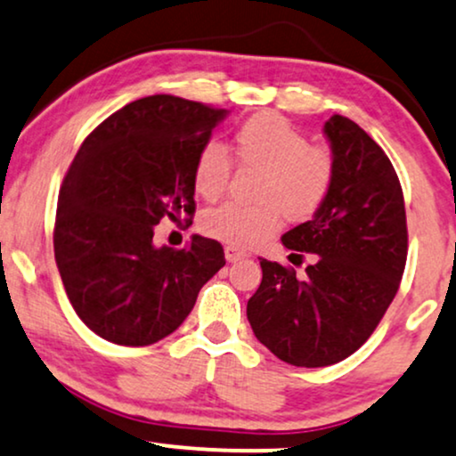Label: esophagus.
Wrapping results in <instances>:
<instances>
[{"mask_svg":"<svg viewBox=\"0 0 456 456\" xmlns=\"http://www.w3.org/2000/svg\"><path fill=\"white\" fill-rule=\"evenodd\" d=\"M224 258H227V263H238V261H244V258H246V252L238 250V248L227 246V248H224Z\"/></svg>","mask_w":456,"mask_h":456,"instance_id":"obj_1","label":"esophagus"}]
</instances>
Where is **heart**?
I'll list each match as a JSON object with an SVG mask.
<instances>
[{"label": "heart", "mask_w": 456, "mask_h": 456, "mask_svg": "<svg viewBox=\"0 0 456 456\" xmlns=\"http://www.w3.org/2000/svg\"><path fill=\"white\" fill-rule=\"evenodd\" d=\"M233 158L261 170L255 206L221 204L200 216L201 233L248 250L280 229V218L305 221L324 204L332 187L334 159L328 149L309 145L307 136L275 113L246 119L233 134ZM232 175V159L218 142H206L193 164V187L204 200H216Z\"/></svg>", "instance_id": "obj_1"}]
</instances>
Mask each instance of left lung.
I'll return each mask as SVG.
<instances>
[{
	"mask_svg": "<svg viewBox=\"0 0 456 456\" xmlns=\"http://www.w3.org/2000/svg\"><path fill=\"white\" fill-rule=\"evenodd\" d=\"M334 159L332 187L314 218L281 235L311 256L305 278L261 258L263 281L248 301L252 332L281 362L320 368L368 341L400 288L408 255L404 193L381 147L355 122L324 124Z\"/></svg>",
	"mask_w": 456,
	"mask_h": 456,
	"instance_id": "8db88e82",
	"label": "left lung"
}]
</instances>
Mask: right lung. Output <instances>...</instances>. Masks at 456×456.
Listing matches in <instances>:
<instances>
[{"instance_id": "obj_1", "label": "right lung", "mask_w": 456, "mask_h": 456, "mask_svg": "<svg viewBox=\"0 0 456 456\" xmlns=\"http://www.w3.org/2000/svg\"><path fill=\"white\" fill-rule=\"evenodd\" d=\"M224 115L145 96L109 115L75 155L59 193L54 258L75 314L105 341L142 347L168 337L224 265L223 246L201 235L181 250L153 244L161 218L191 223L195 158Z\"/></svg>"}]
</instances>
